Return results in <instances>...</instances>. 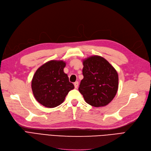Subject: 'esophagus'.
Wrapping results in <instances>:
<instances>
[{"instance_id":"esophagus-1","label":"esophagus","mask_w":151,"mask_h":151,"mask_svg":"<svg viewBox=\"0 0 151 151\" xmlns=\"http://www.w3.org/2000/svg\"><path fill=\"white\" fill-rule=\"evenodd\" d=\"M74 85L75 88H77V87H78V85H79V82L78 81H76L75 83H74Z\"/></svg>"}]
</instances>
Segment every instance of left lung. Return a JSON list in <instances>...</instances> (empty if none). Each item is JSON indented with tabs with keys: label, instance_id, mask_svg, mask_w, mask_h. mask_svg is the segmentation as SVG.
<instances>
[{
	"label": "left lung",
	"instance_id": "8db88e82",
	"mask_svg": "<svg viewBox=\"0 0 151 151\" xmlns=\"http://www.w3.org/2000/svg\"><path fill=\"white\" fill-rule=\"evenodd\" d=\"M83 79L79 91L86 102L94 107L106 106L115 98L118 88L116 70L106 59L94 55L83 60Z\"/></svg>",
	"mask_w": 151,
	"mask_h": 151
}]
</instances>
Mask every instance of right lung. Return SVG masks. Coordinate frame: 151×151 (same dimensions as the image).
I'll use <instances>...</instances> for the list:
<instances>
[{
    "instance_id": "right-lung-1",
    "label": "right lung",
    "mask_w": 151,
    "mask_h": 151,
    "mask_svg": "<svg viewBox=\"0 0 151 151\" xmlns=\"http://www.w3.org/2000/svg\"><path fill=\"white\" fill-rule=\"evenodd\" d=\"M66 63L63 60H50L40 67L31 81L35 99L43 106L55 108L62 104L74 86L63 72Z\"/></svg>"
}]
</instances>
